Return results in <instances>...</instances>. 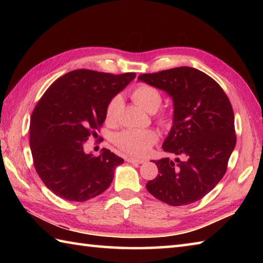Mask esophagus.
<instances>
[{"instance_id": "obj_1", "label": "esophagus", "mask_w": 263, "mask_h": 263, "mask_svg": "<svg viewBox=\"0 0 263 263\" xmlns=\"http://www.w3.org/2000/svg\"><path fill=\"white\" fill-rule=\"evenodd\" d=\"M126 161L131 164H143L144 163L143 159H136V158H126Z\"/></svg>"}]
</instances>
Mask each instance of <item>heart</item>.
Wrapping results in <instances>:
<instances>
[{
  "label": "heart",
  "mask_w": 263,
  "mask_h": 263,
  "mask_svg": "<svg viewBox=\"0 0 263 263\" xmlns=\"http://www.w3.org/2000/svg\"><path fill=\"white\" fill-rule=\"evenodd\" d=\"M133 102L140 106L144 110L153 113L157 110L161 103V95L157 89L141 83L138 85L131 93ZM122 107V98L115 96L109 100L106 107V121L108 123H114L119 115ZM160 121L163 123L168 122V115L161 116ZM158 140V136L154 130H124L117 133L114 138V142L123 152L130 154L137 157L146 156L153 144Z\"/></svg>",
  "instance_id": "heart-1"
}]
</instances>
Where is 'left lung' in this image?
Listing matches in <instances>:
<instances>
[{"mask_svg": "<svg viewBox=\"0 0 263 263\" xmlns=\"http://www.w3.org/2000/svg\"><path fill=\"white\" fill-rule=\"evenodd\" d=\"M138 80L172 98L173 123L161 147L182 158L153 161L159 174L147 183L148 192L170 205L193 203L219 183L235 148L230 99L214 79L189 66L141 74Z\"/></svg>", "mask_w": 263, "mask_h": 263, "instance_id": "1", "label": "left lung"}]
</instances>
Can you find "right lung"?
<instances>
[{"label":"right lung","mask_w":263,"mask_h":263,"mask_svg":"<svg viewBox=\"0 0 263 263\" xmlns=\"http://www.w3.org/2000/svg\"><path fill=\"white\" fill-rule=\"evenodd\" d=\"M135 78L133 72L74 70L59 78L37 103L30 120L33 165L58 197L82 202L110 185L124 159L105 148L95 157L85 153V143L103 125L109 100Z\"/></svg>","instance_id":"right-lung-1"}]
</instances>
